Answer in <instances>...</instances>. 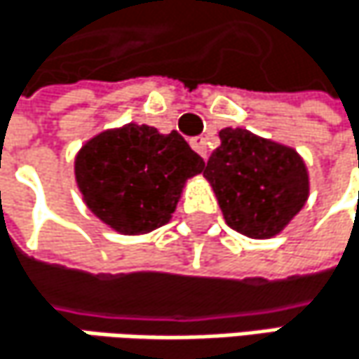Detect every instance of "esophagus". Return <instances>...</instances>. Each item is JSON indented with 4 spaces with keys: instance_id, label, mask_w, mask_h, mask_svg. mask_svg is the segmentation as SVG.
I'll return each instance as SVG.
<instances>
[{
    "instance_id": "esophagus-1",
    "label": "esophagus",
    "mask_w": 359,
    "mask_h": 359,
    "mask_svg": "<svg viewBox=\"0 0 359 359\" xmlns=\"http://www.w3.org/2000/svg\"><path fill=\"white\" fill-rule=\"evenodd\" d=\"M190 147H192V149H194V151H196V153H198V155H201L202 158L208 157V149H206V140H204L202 136H196V138H192V140H190Z\"/></svg>"
}]
</instances>
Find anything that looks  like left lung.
Returning <instances> with one entry per match:
<instances>
[{"label": "left lung", "instance_id": "obj_1", "mask_svg": "<svg viewBox=\"0 0 359 359\" xmlns=\"http://www.w3.org/2000/svg\"><path fill=\"white\" fill-rule=\"evenodd\" d=\"M219 138L221 147L208 158L204 177L227 225L254 240L281 233L308 201L306 163L290 147L244 128H225Z\"/></svg>", "mask_w": 359, "mask_h": 359}]
</instances>
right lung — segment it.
I'll use <instances>...</instances> for the list:
<instances>
[{"label":"right lung","instance_id":"obj_1","mask_svg":"<svg viewBox=\"0 0 359 359\" xmlns=\"http://www.w3.org/2000/svg\"><path fill=\"white\" fill-rule=\"evenodd\" d=\"M204 167L201 155L173 130L128 123L90 138L74 173L86 206L111 229L140 236L165 225L184 184Z\"/></svg>","mask_w":359,"mask_h":359}]
</instances>
